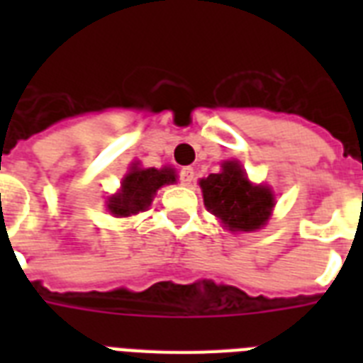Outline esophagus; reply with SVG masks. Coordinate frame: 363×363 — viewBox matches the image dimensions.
<instances>
[{
    "label": "esophagus",
    "mask_w": 363,
    "mask_h": 363,
    "mask_svg": "<svg viewBox=\"0 0 363 363\" xmlns=\"http://www.w3.org/2000/svg\"><path fill=\"white\" fill-rule=\"evenodd\" d=\"M179 181H181V184H184V186H190V184L194 182L192 167H182L181 173H179Z\"/></svg>",
    "instance_id": "34e87169"
}]
</instances>
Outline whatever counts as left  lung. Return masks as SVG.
<instances>
[{"mask_svg":"<svg viewBox=\"0 0 363 363\" xmlns=\"http://www.w3.org/2000/svg\"><path fill=\"white\" fill-rule=\"evenodd\" d=\"M205 207L232 232H254L267 222L275 198L269 188L252 186L238 162L199 181Z\"/></svg>","mask_w":363,"mask_h":363,"instance_id":"8db88e82","label":"left lung"}]
</instances>
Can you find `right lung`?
<instances>
[{
    "label": "right lung",
    "instance_id": "add662e5",
    "mask_svg": "<svg viewBox=\"0 0 363 363\" xmlns=\"http://www.w3.org/2000/svg\"><path fill=\"white\" fill-rule=\"evenodd\" d=\"M169 182H175V171L169 167L141 169L133 165L122 181L121 192L109 199V211L115 216L137 215L139 211H145L150 205L156 190Z\"/></svg>",
    "mask_w": 363,
    "mask_h": 363
}]
</instances>
